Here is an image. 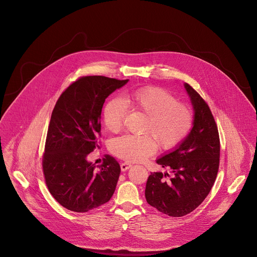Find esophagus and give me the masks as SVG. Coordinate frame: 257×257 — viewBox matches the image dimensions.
Segmentation results:
<instances>
[{
    "mask_svg": "<svg viewBox=\"0 0 257 257\" xmlns=\"http://www.w3.org/2000/svg\"><path fill=\"white\" fill-rule=\"evenodd\" d=\"M132 167V164L128 163V162H122L120 164V168H121V171H126L127 169H130Z\"/></svg>",
    "mask_w": 257,
    "mask_h": 257,
    "instance_id": "obj_1",
    "label": "esophagus"
}]
</instances>
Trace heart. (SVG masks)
Here are the masks:
<instances>
[{"mask_svg": "<svg viewBox=\"0 0 257 257\" xmlns=\"http://www.w3.org/2000/svg\"><path fill=\"white\" fill-rule=\"evenodd\" d=\"M125 108L144 113L143 135H123L110 142V151L118 158L139 162L151 156L159 147L170 150L178 146L193 126L189 107L160 87L148 86L128 91L122 100L111 99L103 108V122L107 131L117 133L123 124Z\"/></svg>", "mask_w": 257, "mask_h": 257, "instance_id": "1", "label": "heart"}]
</instances>
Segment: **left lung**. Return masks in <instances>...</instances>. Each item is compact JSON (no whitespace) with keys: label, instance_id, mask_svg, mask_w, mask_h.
I'll use <instances>...</instances> for the list:
<instances>
[{"label":"left lung","instance_id":"left-lung-1","mask_svg":"<svg viewBox=\"0 0 257 257\" xmlns=\"http://www.w3.org/2000/svg\"><path fill=\"white\" fill-rule=\"evenodd\" d=\"M194 110L193 127L176 149L157 160L169 172L151 173L145 196L150 206L170 217L194 211L211 191L220 165V137L213 113L187 83Z\"/></svg>","mask_w":257,"mask_h":257}]
</instances>
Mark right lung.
Wrapping results in <instances>:
<instances>
[{
	"mask_svg": "<svg viewBox=\"0 0 257 257\" xmlns=\"http://www.w3.org/2000/svg\"><path fill=\"white\" fill-rule=\"evenodd\" d=\"M128 80L85 76L60 96L51 113L42 170L46 186L64 208L87 213L109 201L120 173L118 162L105 155L102 164L88 162L99 147L101 111L105 99Z\"/></svg>",
	"mask_w": 257,
	"mask_h": 257,
	"instance_id": "obj_1",
	"label": "right lung"
}]
</instances>
